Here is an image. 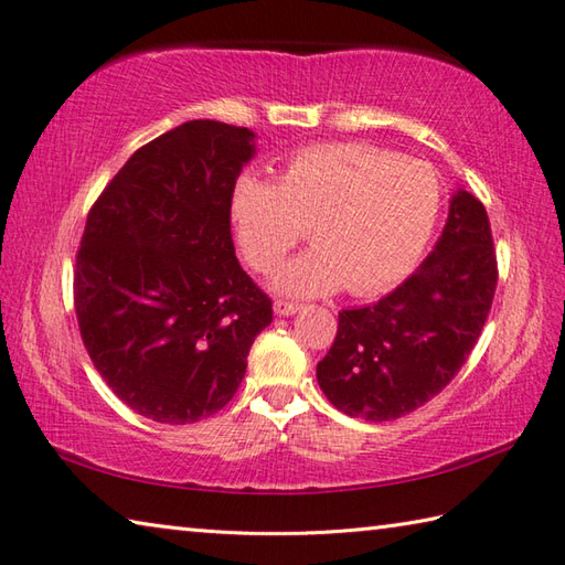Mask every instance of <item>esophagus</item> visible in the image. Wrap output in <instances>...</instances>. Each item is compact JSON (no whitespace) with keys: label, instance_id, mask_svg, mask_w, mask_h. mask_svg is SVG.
Listing matches in <instances>:
<instances>
[{"label":"esophagus","instance_id":"obj_1","mask_svg":"<svg viewBox=\"0 0 565 565\" xmlns=\"http://www.w3.org/2000/svg\"><path fill=\"white\" fill-rule=\"evenodd\" d=\"M298 310H301V306L298 303H291V301H274V313L279 316V318H289V316H296Z\"/></svg>","mask_w":565,"mask_h":565}]
</instances>
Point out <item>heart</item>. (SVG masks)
Returning a JSON list of instances; mask_svg holds the SVG:
<instances>
[{
  "label": "heart",
  "instance_id": "1",
  "mask_svg": "<svg viewBox=\"0 0 565 565\" xmlns=\"http://www.w3.org/2000/svg\"><path fill=\"white\" fill-rule=\"evenodd\" d=\"M439 209L441 184L427 162L364 142L298 150L276 182L243 174L231 196L239 249L257 271L279 267L308 227L313 247L271 279L296 298L391 289L423 257Z\"/></svg>",
  "mask_w": 565,
  "mask_h": 565
}]
</instances>
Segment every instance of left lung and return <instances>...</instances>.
Returning <instances> with one entry per match:
<instances>
[{
	"label": "left lung",
	"mask_w": 565,
	"mask_h": 565,
	"mask_svg": "<svg viewBox=\"0 0 565 565\" xmlns=\"http://www.w3.org/2000/svg\"><path fill=\"white\" fill-rule=\"evenodd\" d=\"M495 284L488 213L456 189L447 225L411 279L379 303L340 313L338 338L316 369L322 393L369 423L417 411L459 374L481 338Z\"/></svg>",
	"instance_id": "left-lung-1"
}]
</instances>
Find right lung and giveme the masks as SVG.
Instances as JSON below:
<instances>
[{
	"instance_id": "1",
	"label": "right lung",
	"mask_w": 565,
	"mask_h": 565,
	"mask_svg": "<svg viewBox=\"0 0 565 565\" xmlns=\"http://www.w3.org/2000/svg\"><path fill=\"white\" fill-rule=\"evenodd\" d=\"M255 134L186 121L130 154L84 225L75 310L130 411L191 425L231 403L271 301L239 267L231 196Z\"/></svg>"
}]
</instances>
